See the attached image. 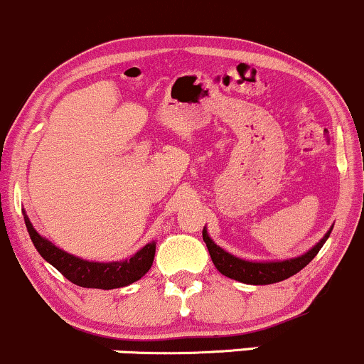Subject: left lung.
<instances>
[{
    "instance_id": "left-lung-1",
    "label": "left lung",
    "mask_w": 364,
    "mask_h": 364,
    "mask_svg": "<svg viewBox=\"0 0 364 364\" xmlns=\"http://www.w3.org/2000/svg\"><path fill=\"white\" fill-rule=\"evenodd\" d=\"M330 228L326 232L323 239L314 246L311 251H308L306 255L299 256V258L294 259H285V261H270V263H256V261H244L235 258V256L228 255L227 251H223L222 247H218L213 240L210 239L206 234V230H203V240L206 242L208 251H210L211 259H213L215 267L218 268L220 273L228 277V279H234L244 284L251 285H268L275 284V282H282L289 277L296 275L297 272H301L306 264L311 261L314 256L318 255L321 247H323L325 240L328 239Z\"/></svg>"
}]
</instances>
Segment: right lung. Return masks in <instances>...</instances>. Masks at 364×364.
<instances>
[{"label": "right lung", "instance_id": "add662e5", "mask_svg": "<svg viewBox=\"0 0 364 364\" xmlns=\"http://www.w3.org/2000/svg\"><path fill=\"white\" fill-rule=\"evenodd\" d=\"M23 218H26V225L32 244L38 249L39 255L48 263H51L65 279L70 280L72 284L80 285V287L105 289V291L125 287V285L132 284V282L141 279L142 275H146L151 264H153L154 251H156V244L154 242L146 244L132 258L125 261H113V263L84 261L61 251L50 240L41 237L36 232V228L32 227V223L28 222L27 216H23Z\"/></svg>", "mask_w": 364, "mask_h": 364}]
</instances>
